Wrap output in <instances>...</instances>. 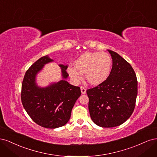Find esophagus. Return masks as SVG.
<instances>
[{"instance_id":"1","label":"esophagus","mask_w":157,"mask_h":157,"mask_svg":"<svg viewBox=\"0 0 157 157\" xmlns=\"http://www.w3.org/2000/svg\"><path fill=\"white\" fill-rule=\"evenodd\" d=\"M80 90H81V92H82V94H86V88H85L83 87V86H80Z\"/></svg>"}]
</instances>
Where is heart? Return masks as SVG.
<instances>
[{
    "label": "heart",
    "mask_w": 157,
    "mask_h": 157,
    "mask_svg": "<svg viewBox=\"0 0 157 157\" xmlns=\"http://www.w3.org/2000/svg\"><path fill=\"white\" fill-rule=\"evenodd\" d=\"M113 61L111 57L106 52H86L75 61V67L70 66L67 71L75 82L82 78L85 74L88 81L97 85L104 82L110 75Z\"/></svg>",
    "instance_id": "obj_1"
}]
</instances>
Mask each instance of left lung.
Returning a JSON list of instances; mask_svg holds the SVG:
<instances>
[{
  "mask_svg": "<svg viewBox=\"0 0 157 157\" xmlns=\"http://www.w3.org/2000/svg\"><path fill=\"white\" fill-rule=\"evenodd\" d=\"M110 75L105 81L86 90L88 109L95 124L103 128L118 126L134 112L137 94L136 75L131 65L116 52Z\"/></svg>",
  "mask_w": 157,
  "mask_h": 157,
  "instance_id": "obj_1",
  "label": "left lung"
}]
</instances>
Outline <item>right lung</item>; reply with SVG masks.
<instances>
[{
    "mask_svg": "<svg viewBox=\"0 0 157 157\" xmlns=\"http://www.w3.org/2000/svg\"><path fill=\"white\" fill-rule=\"evenodd\" d=\"M48 56L38 59L27 69L21 85L23 106L31 119L39 126L57 128L69 121L72 109L81 95L80 88L65 79L69 76L67 65H59L63 80L48 87L40 88L35 82L36 74L46 63L52 61Z\"/></svg>",
    "mask_w": 157,
    "mask_h": 157,
    "instance_id": "1",
    "label": "right lung"
}]
</instances>
